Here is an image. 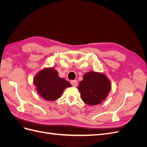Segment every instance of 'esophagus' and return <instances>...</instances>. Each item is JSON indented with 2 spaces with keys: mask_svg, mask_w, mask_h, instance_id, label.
<instances>
[{
  "mask_svg": "<svg viewBox=\"0 0 147 147\" xmlns=\"http://www.w3.org/2000/svg\"><path fill=\"white\" fill-rule=\"evenodd\" d=\"M70 83L72 84V85L73 86H77V84H78V81L77 80H72L70 82Z\"/></svg>",
  "mask_w": 147,
  "mask_h": 147,
  "instance_id": "34e87169",
  "label": "esophagus"
}]
</instances>
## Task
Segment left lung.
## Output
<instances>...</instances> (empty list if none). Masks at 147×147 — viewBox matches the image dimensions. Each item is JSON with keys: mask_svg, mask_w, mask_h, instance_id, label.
Returning <instances> with one entry per match:
<instances>
[{"mask_svg": "<svg viewBox=\"0 0 147 147\" xmlns=\"http://www.w3.org/2000/svg\"><path fill=\"white\" fill-rule=\"evenodd\" d=\"M112 88V84L104 73L90 71L83 75L78 90L82 100L86 104L96 105L105 100Z\"/></svg>", "mask_w": 147, "mask_h": 147, "instance_id": "1", "label": "left lung"}]
</instances>
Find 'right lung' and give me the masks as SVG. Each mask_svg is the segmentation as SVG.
Instances as JSON below:
<instances>
[{
  "instance_id": "obj_1",
  "label": "right lung",
  "mask_w": 147,
  "mask_h": 147,
  "mask_svg": "<svg viewBox=\"0 0 147 147\" xmlns=\"http://www.w3.org/2000/svg\"><path fill=\"white\" fill-rule=\"evenodd\" d=\"M33 83L40 96L48 101L58 99L67 88L72 86L64 78H60L54 67H45L35 75Z\"/></svg>"
}]
</instances>
